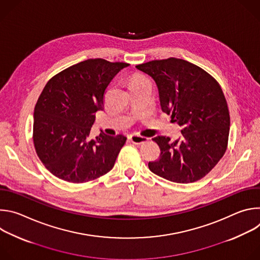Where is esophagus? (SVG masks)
<instances>
[{"label":"esophagus","mask_w":260,"mask_h":260,"mask_svg":"<svg viewBox=\"0 0 260 260\" xmlns=\"http://www.w3.org/2000/svg\"><path fill=\"white\" fill-rule=\"evenodd\" d=\"M129 140H131L132 143H134V144H136V145H141V144H144V143H146V142L148 141L147 138H145V137H140V136H138V135H133V136H131V137H129Z\"/></svg>","instance_id":"1"}]
</instances>
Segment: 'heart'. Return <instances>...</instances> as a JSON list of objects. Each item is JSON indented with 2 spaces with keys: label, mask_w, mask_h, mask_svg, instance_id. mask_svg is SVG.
Returning a JSON list of instances; mask_svg holds the SVG:
<instances>
[{
  "label": "heart",
  "mask_w": 260,
  "mask_h": 260,
  "mask_svg": "<svg viewBox=\"0 0 260 260\" xmlns=\"http://www.w3.org/2000/svg\"><path fill=\"white\" fill-rule=\"evenodd\" d=\"M147 79L145 78V77H143V76H137L135 79H134V81H133V85H135V84H138V83H141V82H144V81H146Z\"/></svg>",
  "instance_id": "heart-1"
}]
</instances>
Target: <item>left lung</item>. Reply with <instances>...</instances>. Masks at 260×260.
Returning a JSON list of instances; mask_svg holds the SVG:
<instances>
[{"label":"left lung","mask_w":260,"mask_h":260,"mask_svg":"<svg viewBox=\"0 0 260 260\" xmlns=\"http://www.w3.org/2000/svg\"><path fill=\"white\" fill-rule=\"evenodd\" d=\"M157 84L162 112L181 127L175 142L158 136L160 156L148 164L155 175L176 183H192L209 174L224 155L230 111L220 84L208 72L181 58L156 59L136 66Z\"/></svg>","instance_id":"8db88e82"}]
</instances>
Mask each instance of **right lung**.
I'll return each mask as SVG.
<instances>
[{
    "mask_svg": "<svg viewBox=\"0 0 260 260\" xmlns=\"http://www.w3.org/2000/svg\"><path fill=\"white\" fill-rule=\"evenodd\" d=\"M126 62L89 58L57 73L46 83L34 111L32 141L44 167L55 177L85 183L107 174L126 142L123 135L90 136L104 110L108 85Z\"/></svg>",
    "mask_w": 260,
    "mask_h": 260,
    "instance_id": "obj_1",
    "label": "right lung"
}]
</instances>
